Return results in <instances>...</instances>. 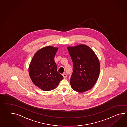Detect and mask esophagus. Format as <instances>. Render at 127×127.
Returning <instances> with one entry per match:
<instances>
[{
	"label": "esophagus",
	"mask_w": 127,
	"mask_h": 127,
	"mask_svg": "<svg viewBox=\"0 0 127 127\" xmlns=\"http://www.w3.org/2000/svg\"><path fill=\"white\" fill-rule=\"evenodd\" d=\"M62 76H63L64 77V78H66V77H67V75H66V74L65 73L62 74Z\"/></svg>",
	"instance_id": "obj_1"
}]
</instances>
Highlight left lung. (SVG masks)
Returning <instances> with one entry per match:
<instances>
[{"label": "left lung", "instance_id": "left-lung-1", "mask_svg": "<svg viewBox=\"0 0 127 127\" xmlns=\"http://www.w3.org/2000/svg\"><path fill=\"white\" fill-rule=\"evenodd\" d=\"M73 64L70 83L74 90L83 93L93 88L98 78L100 64L98 58L89 47L80 45L68 47Z\"/></svg>", "mask_w": 127, "mask_h": 127}]
</instances>
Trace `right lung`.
I'll list each match as a JSON object with an SVG mask.
<instances>
[{
	"label": "right lung",
	"instance_id": "right-lung-1",
	"mask_svg": "<svg viewBox=\"0 0 127 127\" xmlns=\"http://www.w3.org/2000/svg\"><path fill=\"white\" fill-rule=\"evenodd\" d=\"M58 48L48 46L37 51L31 60L29 73L34 84L42 90L57 88L63 77L57 71L54 57Z\"/></svg>",
	"mask_w": 127,
	"mask_h": 127
}]
</instances>
